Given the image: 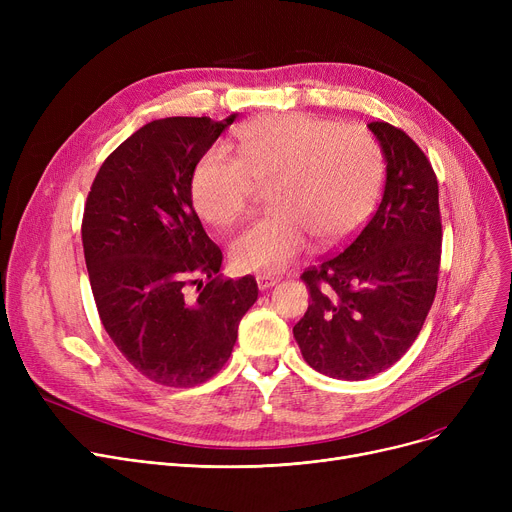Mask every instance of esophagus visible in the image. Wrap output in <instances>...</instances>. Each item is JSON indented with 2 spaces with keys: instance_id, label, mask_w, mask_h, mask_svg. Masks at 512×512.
Masks as SVG:
<instances>
[{
  "instance_id": "34e87169",
  "label": "esophagus",
  "mask_w": 512,
  "mask_h": 512,
  "mask_svg": "<svg viewBox=\"0 0 512 512\" xmlns=\"http://www.w3.org/2000/svg\"><path fill=\"white\" fill-rule=\"evenodd\" d=\"M278 282H280L278 276H270V274H259V276H257V286H259L261 290L272 288V286H276Z\"/></svg>"
}]
</instances>
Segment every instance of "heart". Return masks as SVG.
Wrapping results in <instances>:
<instances>
[{
  "instance_id": "heart-1",
  "label": "heart",
  "mask_w": 512,
  "mask_h": 512,
  "mask_svg": "<svg viewBox=\"0 0 512 512\" xmlns=\"http://www.w3.org/2000/svg\"><path fill=\"white\" fill-rule=\"evenodd\" d=\"M236 157L207 153L193 174V201L213 226L236 222L267 188L272 211L230 242L238 272H278L307 247L353 234L378 201L384 153L359 124L290 112L257 118L236 132Z\"/></svg>"
}]
</instances>
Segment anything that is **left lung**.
Here are the masks:
<instances>
[{"label": "left lung", "mask_w": 512, "mask_h": 512, "mask_svg": "<svg viewBox=\"0 0 512 512\" xmlns=\"http://www.w3.org/2000/svg\"><path fill=\"white\" fill-rule=\"evenodd\" d=\"M386 157L382 203L365 228L303 282L311 303L292 328L303 359L359 382L405 355L432 309L442 255L438 178L425 153L388 122H371Z\"/></svg>", "instance_id": "8db88e82"}]
</instances>
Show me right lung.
<instances>
[{
	"instance_id": "obj_1",
	"label": "right lung",
	"mask_w": 512,
	"mask_h": 512,
	"mask_svg": "<svg viewBox=\"0 0 512 512\" xmlns=\"http://www.w3.org/2000/svg\"><path fill=\"white\" fill-rule=\"evenodd\" d=\"M234 118L145 124L107 155L85 203L83 249L101 324L126 361L161 386L213 378L257 301L253 276L220 280L222 251L193 209L199 159ZM193 283L197 298L187 294Z\"/></svg>"
}]
</instances>
